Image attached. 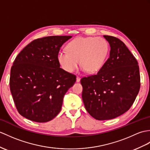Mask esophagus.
Masks as SVG:
<instances>
[{
  "mask_svg": "<svg viewBox=\"0 0 150 150\" xmlns=\"http://www.w3.org/2000/svg\"><path fill=\"white\" fill-rule=\"evenodd\" d=\"M80 81H81V78H80L79 76H76V82H80Z\"/></svg>",
  "mask_w": 150,
  "mask_h": 150,
  "instance_id": "obj_1",
  "label": "esophagus"
}]
</instances>
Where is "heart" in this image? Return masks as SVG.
Returning <instances> with one entry per match:
<instances>
[{
	"label": "heart",
	"mask_w": 150,
	"mask_h": 150,
	"mask_svg": "<svg viewBox=\"0 0 150 150\" xmlns=\"http://www.w3.org/2000/svg\"><path fill=\"white\" fill-rule=\"evenodd\" d=\"M67 52L57 54V61L64 71L72 73L79 64L89 74L98 71L102 68L109 53V44L100 37H79L67 45Z\"/></svg>",
	"instance_id": "obj_1"
}]
</instances>
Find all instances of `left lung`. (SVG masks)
<instances>
[{"mask_svg":"<svg viewBox=\"0 0 150 150\" xmlns=\"http://www.w3.org/2000/svg\"><path fill=\"white\" fill-rule=\"evenodd\" d=\"M110 56L95 75L81 80L86 110L95 119L107 120L124 114L136 98L141 86L136 59L118 38L104 35Z\"/></svg>","mask_w":150,"mask_h":150,"instance_id":"obj_1","label":"left lung"}]
</instances>
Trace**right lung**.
<instances>
[{
    "label": "right lung",
    "instance_id": "add662e5",
    "mask_svg": "<svg viewBox=\"0 0 150 150\" xmlns=\"http://www.w3.org/2000/svg\"><path fill=\"white\" fill-rule=\"evenodd\" d=\"M71 36L34 40L17 55L11 69L10 90L17 110L38 123L52 120L61 109L64 96L76 76L60 68L57 54Z\"/></svg>",
    "mask_w": 150,
    "mask_h": 150
}]
</instances>
